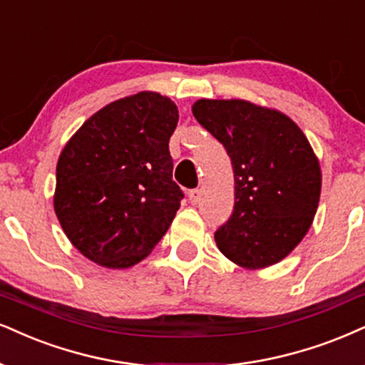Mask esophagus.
I'll return each mask as SVG.
<instances>
[{
  "label": "esophagus",
  "mask_w": 365,
  "mask_h": 365,
  "mask_svg": "<svg viewBox=\"0 0 365 365\" xmlns=\"http://www.w3.org/2000/svg\"><path fill=\"white\" fill-rule=\"evenodd\" d=\"M187 197H190V201L192 205H197V203H200V200H201V191L200 190H191L190 192H187Z\"/></svg>",
  "instance_id": "esophagus-1"
}]
</instances>
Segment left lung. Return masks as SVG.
Returning a JSON list of instances; mask_svg holds the SVG:
<instances>
[{"instance_id":"8db88e82","label":"left lung","mask_w":365,"mask_h":365,"mask_svg":"<svg viewBox=\"0 0 365 365\" xmlns=\"http://www.w3.org/2000/svg\"><path fill=\"white\" fill-rule=\"evenodd\" d=\"M192 115L232 160L235 205L215 240L245 269L286 257L312 227L322 170L308 138L281 111L244 100H197Z\"/></svg>"}]
</instances>
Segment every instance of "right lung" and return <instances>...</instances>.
<instances>
[{
    "label": "right lung",
    "instance_id": "obj_1",
    "mask_svg": "<svg viewBox=\"0 0 365 365\" xmlns=\"http://www.w3.org/2000/svg\"><path fill=\"white\" fill-rule=\"evenodd\" d=\"M178 120L169 98L142 91L101 108L66 143L53 208L84 257L127 269L165 235L184 197L169 154Z\"/></svg>",
    "mask_w": 365,
    "mask_h": 365
}]
</instances>
